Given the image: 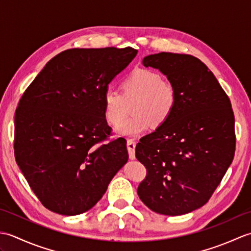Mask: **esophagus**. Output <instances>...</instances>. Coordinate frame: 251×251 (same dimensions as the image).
<instances>
[{
	"instance_id": "34e87169",
	"label": "esophagus",
	"mask_w": 251,
	"mask_h": 251,
	"mask_svg": "<svg viewBox=\"0 0 251 251\" xmlns=\"http://www.w3.org/2000/svg\"><path fill=\"white\" fill-rule=\"evenodd\" d=\"M135 149H136V142L131 139L127 140V150H128V154H129V158L130 159H135L136 155H135Z\"/></svg>"
}]
</instances>
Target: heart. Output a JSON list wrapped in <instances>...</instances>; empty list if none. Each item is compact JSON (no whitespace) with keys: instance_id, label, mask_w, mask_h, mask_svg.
Here are the masks:
<instances>
[{"instance_id":"obj_1","label":"heart","mask_w":251,"mask_h":251,"mask_svg":"<svg viewBox=\"0 0 251 251\" xmlns=\"http://www.w3.org/2000/svg\"><path fill=\"white\" fill-rule=\"evenodd\" d=\"M122 92L106 89L102 105L106 122L117 125L128 109L127 103L133 101V114L123 120L115 128L119 136L137 137L150 128L165 124L177 104V89L175 85L164 81L155 71L135 69L122 82Z\"/></svg>"}]
</instances>
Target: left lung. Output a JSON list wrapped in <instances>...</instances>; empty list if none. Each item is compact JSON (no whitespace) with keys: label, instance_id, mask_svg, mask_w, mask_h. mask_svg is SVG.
<instances>
[{"label":"left lung","instance_id":"obj_1","mask_svg":"<svg viewBox=\"0 0 251 251\" xmlns=\"http://www.w3.org/2000/svg\"><path fill=\"white\" fill-rule=\"evenodd\" d=\"M142 65L157 69L175 85L177 104L169 120L136 147V157L147 168L137 193L157 214H189L206 204L232 164L231 101L194 56L163 51L146 56Z\"/></svg>","mask_w":251,"mask_h":251}]
</instances>
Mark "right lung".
Instances as JSON below:
<instances>
[{
	"mask_svg": "<svg viewBox=\"0 0 251 251\" xmlns=\"http://www.w3.org/2000/svg\"><path fill=\"white\" fill-rule=\"evenodd\" d=\"M138 50L72 49L46 63L15 113V157L47 209L75 216L93 208L128 161L124 138L100 145L112 130L102 97Z\"/></svg>",
	"mask_w": 251,
	"mask_h": 251,
	"instance_id": "1",
	"label": "right lung"
}]
</instances>
